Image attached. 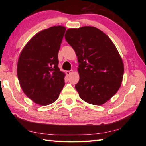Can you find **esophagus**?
Segmentation results:
<instances>
[{
    "label": "esophagus",
    "instance_id": "34e87169",
    "mask_svg": "<svg viewBox=\"0 0 146 146\" xmlns=\"http://www.w3.org/2000/svg\"><path fill=\"white\" fill-rule=\"evenodd\" d=\"M66 75H67L68 76L70 75L71 74H72V73H73V70H70V71H66Z\"/></svg>",
    "mask_w": 146,
    "mask_h": 146
}]
</instances>
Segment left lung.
Segmentation results:
<instances>
[{
	"label": "left lung",
	"mask_w": 146,
	"mask_h": 146,
	"mask_svg": "<svg viewBox=\"0 0 146 146\" xmlns=\"http://www.w3.org/2000/svg\"><path fill=\"white\" fill-rule=\"evenodd\" d=\"M65 38L75 51L80 75L75 89L83 100L102 105L115 95L121 86L123 64L108 35L93 26L69 28Z\"/></svg>",
	"instance_id": "obj_1"
}]
</instances>
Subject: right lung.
Listing matches in <instances>:
<instances>
[{
  "mask_svg": "<svg viewBox=\"0 0 146 146\" xmlns=\"http://www.w3.org/2000/svg\"><path fill=\"white\" fill-rule=\"evenodd\" d=\"M66 28L52 26L32 37L20 54L17 76L24 94L33 102L47 106L57 100L65 73L58 67V54Z\"/></svg>",
  "mask_w": 146,
  "mask_h": 146,
  "instance_id": "1",
  "label": "right lung"
}]
</instances>
